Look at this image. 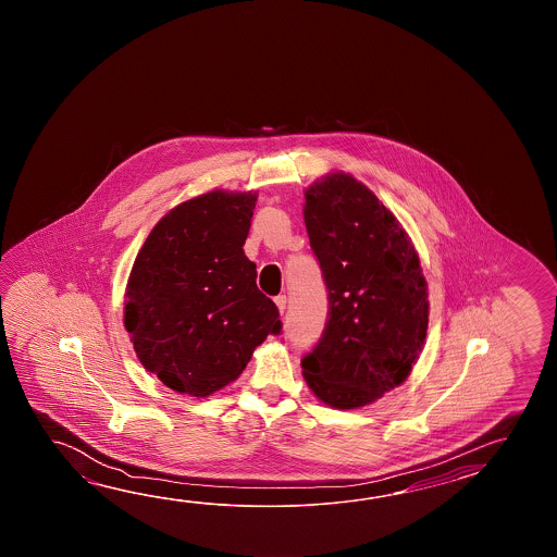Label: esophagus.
Segmentation results:
<instances>
[{
	"mask_svg": "<svg viewBox=\"0 0 557 557\" xmlns=\"http://www.w3.org/2000/svg\"><path fill=\"white\" fill-rule=\"evenodd\" d=\"M274 302H276V307H278V310H281V314H283L284 308H286V296H276V298H274Z\"/></svg>",
	"mask_w": 557,
	"mask_h": 557,
	"instance_id": "1",
	"label": "esophagus"
}]
</instances>
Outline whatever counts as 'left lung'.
Masks as SVG:
<instances>
[{"label": "left lung", "mask_w": 557, "mask_h": 557, "mask_svg": "<svg viewBox=\"0 0 557 557\" xmlns=\"http://www.w3.org/2000/svg\"><path fill=\"white\" fill-rule=\"evenodd\" d=\"M305 197L329 317L302 376L319 400L352 410L408 379L426 338V278L406 231L360 181L332 173Z\"/></svg>", "instance_id": "8db88e82"}]
</instances>
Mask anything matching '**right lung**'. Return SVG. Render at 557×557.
I'll return each instance as SVG.
<instances>
[{"instance_id":"add662e5","label":"right lung","mask_w":557,"mask_h":557,"mask_svg":"<svg viewBox=\"0 0 557 557\" xmlns=\"http://www.w3.org/2000/svg\"><path fill=\"white\" fill-rule=\"evenodd\" d=\"M257 193L211 190L154 225L131 269L125 329L143 367L171 391L205 398L249 364L278 308L245 257Z\"/></svg>"}]
</instances>
